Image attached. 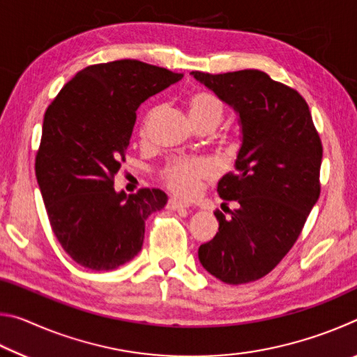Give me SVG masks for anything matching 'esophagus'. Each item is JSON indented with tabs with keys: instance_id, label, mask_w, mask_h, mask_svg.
<instances>
[{
	"instance_id": "34e87169",
	"label": "esophagus",
	"mask_w": 357,
	"mask_h": 357,
	"mask_svg": "<svg viewBox=\"0 0 357 357\" xmlns=\"http://www.w3.org/2000/svg\"><path fill=\"white\" fill-rule=\"evenodd\" d=\"M167 208L172 209V211H179V209H187V208H189V204L181 202V200H176V198H170V200H168Z\"/></svg>"
}]
</instances>
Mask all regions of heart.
<instances>
[{
	"label": "heart",
	"mask_w": 357,
	"mask_h": 357,
	"mask_svg": "<svg viewBox=\"0 0 357 357\" xmlns=\"http://www.w3.org/2000/svg\"><path fill=\"white\" fill-rule=\"evenodd\" d=\"M187 110L193 126L209 123L214 128L223 119V104L220 99L208 91L193 93L187 100ZM159 108H153L143 121L142 135L146 137L148 130L155 119ZM214 176V167L204 159H176L167 165L164 172V179L167 185L179 195H193L200 187L202 181Z\"/></svg>",
	"instance_id": "1"
}]
</instances>
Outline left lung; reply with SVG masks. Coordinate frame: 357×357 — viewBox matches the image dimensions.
<instances>
[{
	"label": "left lung",
	"mask_w": 357,
	"mask_h": 357,
	"mask_svg": "<svg viewBox=\"0 0 357 357\" xmlns=\"http://www.w3.org/2000/svg\"><path fill=\"white\" fill-rule=\"evenodd\" d=\"M190 74L233 108L243 134L236 174L217 184L236 208L229 217L215 213L219 231L198 259L229 285L255 282L289 252L318 202L321 140L304 98L264 72Z\"/></svg>",
	"instance_id": "8db88e82"
}]
</instances>
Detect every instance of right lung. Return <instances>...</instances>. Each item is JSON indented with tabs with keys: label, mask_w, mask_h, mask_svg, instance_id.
I'll return each instance as SVG.
<instances>
[{
	"label": "right lung",
	"mask_w": 357,
	"mask_h": 357,
	"mask_svg": "<svg viewBox=\"0 0 357 357\" xmlns=\"http://www.w3.org/2000/svg\"><path fill=\"white\" fill-rule=\"evenodd\" d=\"M183 74L137 59L88 66L47 108L36 176L53 233L83 268L112 271L142 250L144 222L167 204L160 189L116 192L137 108Z\"/></svg>",
	"instance_id": "right-lung-1"
}]
</instances>
